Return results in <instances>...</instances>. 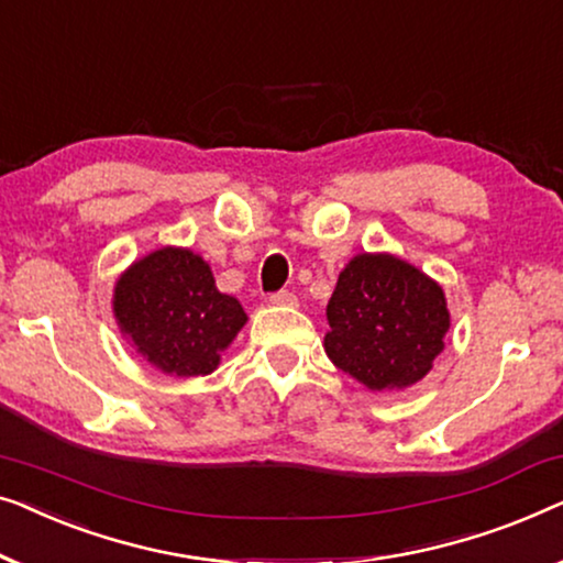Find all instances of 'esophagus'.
Returning <instances> with one entry per match:
<instances>
[{"label":"esophagus","instance_id":"34e87169","mask_svg":"<svg viewBox=\"0 0 563 563\" xmlns=\"http://www.w3.org/2000/svg\"><path fill=\"white\" fill-rule=\"evenodd\" d=\"M271 303L273 306H296L298 298H296V292H290V290H278L271 296Z\"/></svg>","mask_w":563,"mask_h":563}]
</instances>
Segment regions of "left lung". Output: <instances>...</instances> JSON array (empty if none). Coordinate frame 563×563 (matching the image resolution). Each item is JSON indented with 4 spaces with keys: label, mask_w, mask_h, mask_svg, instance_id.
Masks as SVG:
<instances>
[{
    "label": "left lung",
    "mask_w": 563,
    "mask_h": 563,
    "mask_svg": "<svg viewBox=\"0 0 563 563\" xmlns=\"http://www.w3.org/2000/svg\"><path fill=\"white\" fill-rule=\"evenodd\" d=\"M329 360L369 390L408 387L443 350V290L393 255H357L339 275L327 306Z\"/></svg>",
    "instance_id": "1"
}]
</instances>
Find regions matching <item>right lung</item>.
I'll use <instances>...</instances> for the list:
<instances>
[{"mask_svg":"<svg viewBox=\"0 0 563 563\" xmlns=\"http://www.w3.org/2000/svg\"><path fill=\"white\" fill-rule=\"evenodd\" d=\"M114 316L142 357L178 377L213 372L247 321L240 300L219 292L209 265L176 247L142 257L117 280Z\"/></svg>","mask_w":563,"mask_h":563,"instance_id":"right-lung-1","label":"right lung"}]
</instances>
